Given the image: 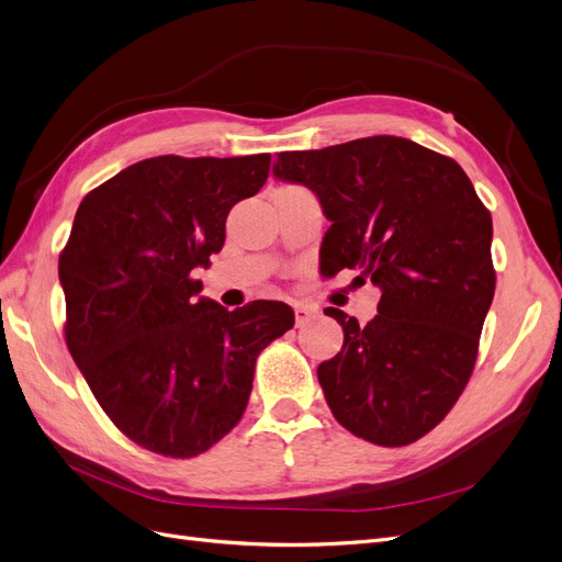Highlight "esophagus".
Here are the masks:
<instances>
[{
	"instance_id": "1",
	"label": "esophagus",
	"mask_w": 562,
	"mask_h": 562,
	"mask_svg": "<svg viewBox=\"0 0 562 562\" xmlns=\"http://www.w3.org/2000/svg\"><path fill=\"white\" fill-rule=\"evenodd\" d=\"M294 315H296V326H303L310 317L317 315V310L307 303H294Z\"/></svg>"
}]
</instances>
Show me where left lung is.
Here are the masks:
<instances>
[{"label": "left lung", "mask_w": 562, "mask_h": 562, "mask_svg": "<svg viewBox=\"0 0 562 562\" xmlns=\"http://www.w3.org/2000/svg\"><path fill=\"white\" fill-rule=\"evenodd\" d=\"M273 176L313 190L330 222L319 268H355L380 289L366 326L326 307L345 334L317 378L334 417L357 438L405 447L463 393L495 292L493 222L451 157L401 136L280 153Z\"/></svg>", "instance_id": "1"}]
</instances>
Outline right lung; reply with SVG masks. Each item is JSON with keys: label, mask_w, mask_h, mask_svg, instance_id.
Returning <instances> with one entry per match:
<instances>
[{"label": "right lung", "mask_w": 562, "mask_h": 562, "mask_svg": "<svg viewBox=\"0 0 562 562\" xmlns=\"http://www.w3.org/2000/svg\"><path fill=\"white\" fill-rule=\"evenodd\" d=\"M270 155L136 161L80 201L59 255L65 338L109 419L171 459L220 442L247 407L261 349L294 310L255 301L228 313L199 299V266L224 245L226 215L255 196Z\"/></svg>", "instance_id": "obj_1"}]
</instances>
